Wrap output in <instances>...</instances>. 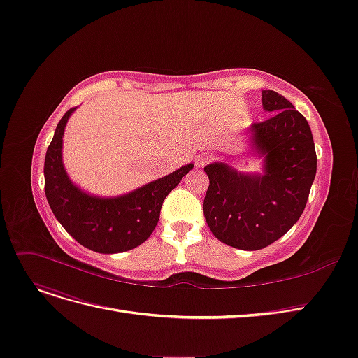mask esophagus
<instances>
[{"label":"esophagus","mask_w":358,"mask_h":358,"mask_svg":"<svg viewBox=\"0 0 358 358\" xmlns=\"http://www.w3.org/2000/svg\"><path fill=\"white\" fill-rule=\"evenodd\" d=\"M213 159V155L210 154H200L195 157V166L196 167H204L207 163H210Z\"/></svg>","instance_id":"34e87169"}]
</instances>
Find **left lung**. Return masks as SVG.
Masks as SVG:
<instances>
[{
	"mask_svg": "<svg viewBox=\"0 0 358 358\" xmlns=\"http://www.w3.org/2000/svg\"><path fill=\"white\" fill-rule=\"evenodd\" d=\"M262 105L275 113L252 126L265 175H241L224 163L204 167L210 180L203 206L207 225L219 241L241 250L264 249L296 224L317 171L305 117L274 90L262 92Z\"/></svg>",
	"mask_w": 358,
	"mask_h": 358,
	"instance_id": "left-lung-1",
	"label": "left lung"
}]
</instances>
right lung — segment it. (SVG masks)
I'll return each mask as SVG.
<instances>
[{"label": "right lung", "mask_w": 358, "mask_h": 358, "mask_svg": "<svg viewBox=\"0 0 358 358\" xmlns=\"http://www.w3.org/2000/svg\"><path fill=\"white\" fill-rule=\"evenodd\" d=\"M73 109L62 117L47 148L44 162L47 201L60 225L84 248L97 253L131 250L150 238L166 196L194 166H183L117 199H96L84 194L73 187L62 164V136Z\"/></svg>", "instance_id": "add662e5"}]
</instances>
